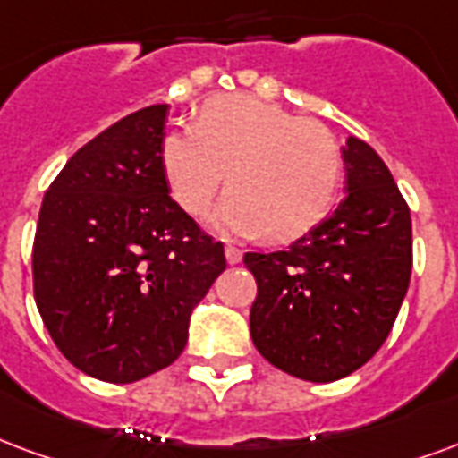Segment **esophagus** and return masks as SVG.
<instances>
[{"instance_id": "obj_1", "label": "esophagus", "mask_w": 458, "mask_h": 458, "mask_svg": "<svg viewBox=\"0 0 458 458\" xmlns=\"http://www.w3.org/2000/svg\"><path fill=\"white\" fill-rule=\"evenodd\" d=\"M225 259H228V264H240L242 262V252H240L238 247L228 245L225 247Z\"/></svg>"}]
</instances>
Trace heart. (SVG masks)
<instances>
[{"label": "heart", "mask_w": 458, "mask_h": 458, "mask_svg": "<svg viewBox=\"0 0 458 458\" xmlns=\"http://www.w3.org/2000/svg\"><path fill=\"white\" fill-rule=\"evenodd\" d=\"M160 162L174 201L191 216L208 208L228 169L233 189L213 223L279 242L325 218L342 179L340 140L327 125L245 94L216 97L191 128L165 135Z\"/></svg>", "instance_id": "obj_1"}]
</instances>
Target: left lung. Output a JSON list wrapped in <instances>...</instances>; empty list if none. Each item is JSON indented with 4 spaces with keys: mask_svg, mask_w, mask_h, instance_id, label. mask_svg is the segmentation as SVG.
<instances>
[{
    "mask_svg": "<svg viewBox=\"0 0 458 458\" xmlns=\"http://www.w3.org/2000/svg\"><path fill=\"white\" fill-rule=\"evenodd\" d=\"M344 199L279 252H247L257 298L250 335L281 371L330 384L374 357L410 284V208L384 160L354 135L342 148Z\"/></svg>",
    "mask_w": 458,
    "mask_h": 458,
    "instance_id": "1",
    "label": "left lung"
}]
</instances>
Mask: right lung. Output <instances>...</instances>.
Listing matches in <instances>:
<instances>
[{
	"label": "right lung",
	"mask_w": 458,
	"mask_h": 458,
	"mask_svg": "<svg viewBox=\"0 0 458 458\" xmlns=\"http://www.w3.org/2000/svg\"><path fill=\"white\" fill-rule=\"evenodd\" d=\"M167 104L140 108L74 152L43 196L33 296L57 350L108 384L184 352L189 318L225 269L223 242L172 201L162 172Z\"/></svg>",
	"instance_id": "obj_1"
}]
</instances>
